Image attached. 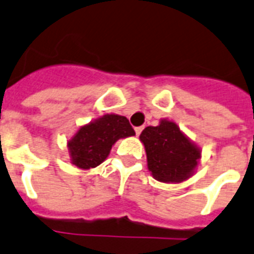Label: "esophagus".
Returning a JSON list of instances; mask_svg holds the SVG:
<instances>
[{
    "mask_svg": "<svg viewBox=\"0 0 254 254\" xmlns=\"http://www.w3.org/2000/svg\"><path fill=\"white\" fill-rule=\"evenodd\" d=\"M141 127H136V128H135V132H136V136H139V135H140V132H141Z\"/></svg>",
    "mask_w": 254,
    "mask_h": 254,
    "instance_id": "esophagus-1",
    "label": "esophagus"
}]
</instances>
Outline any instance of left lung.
<instances>
[{"label": "left lung", "instance_id": "obj_1", "mask_svg": "<svg viewBox=\"0 0 254 254\" xmlns=\"http://www.w3.org/2000/svg\"><path fill=\"white\" fill-rule=\"evenodd\" d=\"M147 166L158 182L182 183L193 175L201 151L180 131L176 123L162 119L159 126L145 127L140 133Z\"/></svg>", "mask_w": 254, "mask_h": 254}]
</instances>
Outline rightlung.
Wrapping results in <instances>:
<instances>
[{
	"instance_id": "obj_1",
	"label": "right lung",
	"mask_w": 254,
	"mask_h": 254,
	"mask_svg": "<svg viewBox=\"0 0 254 254\" xmlns=\"http://www.w3.org/2000/svg\"><path fill=\"white\" fill-rule=\"evenodd\" d=\"M133 135L135 131L126 117L117 114L103 115L82 126L67 141L70 160L82 170L95 168L107 159L115 141Z\"/></svg>"
}]
</instances>
